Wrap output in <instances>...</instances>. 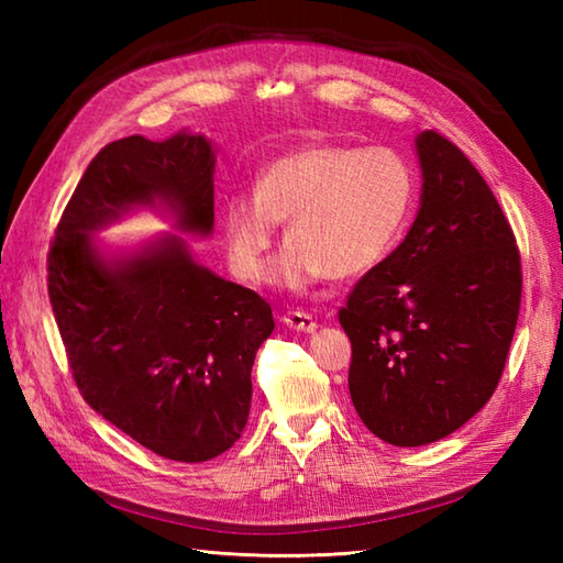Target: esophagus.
<instances>
[{
  "label": "esophagus",
  "instance_id": "obj_1",
  "mask_svg": "<svg viewBox=\"0 0 563 563\" xmlns=\"http://www.w3.org/2000/svg\"><path fill=\"white\" fill-rule=\"evenodd\" d=\"M283 327L290 329V331H297V333H314L317 331V321L309 317L307 312H288L280 317Z\"/></svg>",
  "mask_w": 563,
  "mask_h": 563
}]
</instances>
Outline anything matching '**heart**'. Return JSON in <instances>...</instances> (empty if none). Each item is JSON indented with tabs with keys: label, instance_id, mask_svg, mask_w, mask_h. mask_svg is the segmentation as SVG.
<instances>
[{
	"label": "heart",
	"instance_id": "heart-1",
	"mask_svg": "<svg viewBox=\"0 0 563 563\" xmlns=\"http://www.w3.org/2000/svg\"><path fill=\"white\" fill-rule=\"evenodd\" d=\"M413 178L397 152L309 145L263 166L254 196L222 206L227 258L236 278L256 283L266 254L288 222V244L273 258L266 280L305 292L331 278L373 271L409 218Z\"/></svg>",
	"mask_w": 563,
	"mask_h": 563
}]
</instances>
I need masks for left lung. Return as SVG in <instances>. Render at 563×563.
Wrapping results in <instances>:
<instances>
[{
    "instance_id": "obj_1",
    "label": "left lung",
    "mask_w": 563,
    "mask_h": 563,
    "mask_svg": "<svg viewBox=\"0 0 563 563\" xmlns=\"http://www.w3.org/2000/svg\"><path fill=\"white\" fill-rule=\"evenodd\" d=\"M413 147L423 184L411 230L339 312L355 411L397 448L435 442L484 409L522 290L516 236L482 174L433 130Z\"/></svg>"
}]
</instances>
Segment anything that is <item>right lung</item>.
I'll return each mask as SVG.
<instances>
[{"label": "right lung", "mask_w": 563, "mask_h": 563, "mask_svg": "<svg viewBox=\"0 0 563 563\" xmlns=\"http://www.w3.org/2000/svg\"><path fill=\"white\" fill-rule=\"evenodd\" d=\"M214 145L181 130L106 145L71 194L47 258V295L84 399L142 448L208 462L242 435L271 305L202 266L187 236L214 227ZM157 209L181 235L109 247L96 234Z\"/></svg>", "instance_id": "right-lung-1"}]
</instances>
